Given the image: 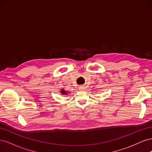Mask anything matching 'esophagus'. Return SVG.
<instances>
[{"instance_id": "esophagus-1", "label": "esophagus", "mask_w": 152, "mask_h": 152, "mask_svg": "<svg viewBox=\"0 0 152 152\" xmlns=\"http://www.w3.org/2000/svg\"><path fill=\"white\" fill-rule=\"evenodd\" d=\"M79 89H80V90H82V91H83V90H84V89H85V87H84V86H80V87H79Z\"/></svg>"}]
</instances>
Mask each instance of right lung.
Returning a JSON list of instances; mask_svg holds the SVG:
<instances>
[{
	"instance_id": "1",
	"label": "right lung",
	"mask_w": 152,
	"mask_h": 152,
	"mask_svg": "<svg viewBox=\"0 0 152 152\" xmlns=\"http://www.w3.org/2000/svg\"><path fill=\"white\" fill-rule=\"evenodd\" d=\"M61 93L63 94H67V93H66V91H64L63 89H62L61 91Z\"/></svg>"
}]
</instances>
